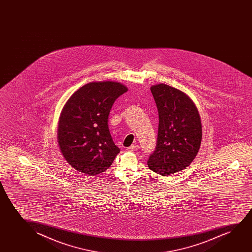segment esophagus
<instances>
[{"mask_svg":"<svg viewBox=\"0 0 252 252\" xmlns=\"http://www.w3.org/2000/svg\"><path fill=\"white\" fill-rule=\"evenodd\" d=\"M138 149H139V146L138 145H134L128 147L126 150H127L128 152H136V151H138Z\"/></svg>","mask_w":252,"mask_h":252,"instance_id":"1","label":"esophagus"}]
</instances>
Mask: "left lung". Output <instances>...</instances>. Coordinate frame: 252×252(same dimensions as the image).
I'll list each match as a JSON object with an SVG mask.
<instances>
[{"label":"left lung","instance_id":"obj_1","mask_svg":"<svg viewBox=\"0 0 252 252\" xmlns=\"http://www.w3.org/2000/svg\"><path fill=\"white\" fill-rule=\"evenodd\" d=\"M158 111V133L149 168L162 176L183 170L200 149L202 131L200 114L187 94L163 83L151 88Z\"/></svg>","mask_w":252,"mask_h":252}]
</instances>
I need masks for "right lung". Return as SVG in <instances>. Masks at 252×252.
I'll return each mask as SVG.
<instances>
[{"label": "right lung", "mask_w": 252, "mask_h": 252, "mask_svg": "<svg viewBox=\"0 0 252 252\" xmlns=\"http://www.w3.org/2000/svg\"><path fill=\"white\" fill-rule=\"evenodd\" d=\"M126 91L121 83L93 82L66 102L59 119V145L66 161L79 172H104L121 152L111 136L108 117L114 101Z\"/></svg>", "instance_id": "add662e5"}]
</instances>
